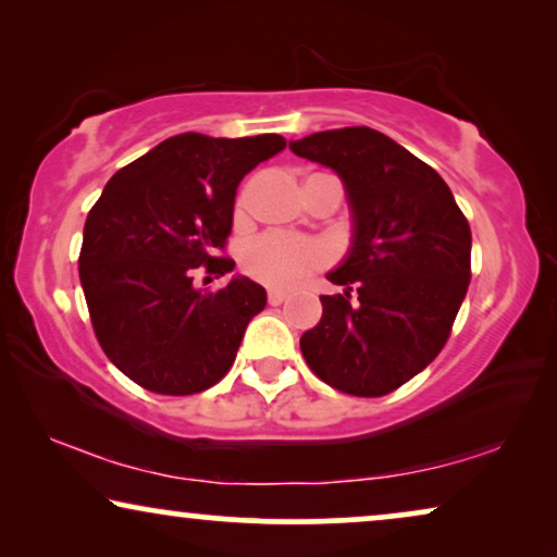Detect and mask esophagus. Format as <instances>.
Returning <instances> with one entry per match:
<instances>
[{
    "instance_id": "obj_1",
    "label": "esophagus",
    "mask_w": 557,
    "mask_h": 557,
    "mask_svg": "<svg viewBox=\"0 0 557 557\" xmlns=\"http://www.w3.org/2000/svg\"><path fill=\"white\" fill-rule=\"evenodd\" d=\"M286 301V294L284 292H276V288H271L269 292V304L271 307H278V304Z\"/></svg>"
}]
</instances>
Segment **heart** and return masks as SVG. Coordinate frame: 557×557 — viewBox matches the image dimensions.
<instances>
[{"label": "heart", "instance_id": "b5f03b06", "mask_svg": "<svg viewBox=\"0 0 557 557\" xmlns=\"http://www.w3.org/2000/svg\"><path fill=\"white\" fill-rule=\"evenodd\" d=\"M246 212V195L238 200V215ZM330 248L311 238L286 233H265L243 250L240 265L258 284L271 288H294L330 263Z\"/></svg>", "mask_w": 557, "mask_h": 557}]
</instances>
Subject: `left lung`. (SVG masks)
<instances>
[{
    "mask_svg": "<svg viewBox=\"0 0 557 557\" xmlns=\"http://www.w3.org/2000/svg\"><path fill=\"white\" fill-rule=\"evenodd\" d=\"M332 166L347 187L355 240L332 271L342 294L301 334L311 372L334 391L380 398L436 360L471 281L469 220L441 174L368 126L288 144Z\"/></svg>",
    "mask_w": 557,
    "mask_h": 557,
    "instance_id": "1",
    "label": "left lung"
}]
</instances>
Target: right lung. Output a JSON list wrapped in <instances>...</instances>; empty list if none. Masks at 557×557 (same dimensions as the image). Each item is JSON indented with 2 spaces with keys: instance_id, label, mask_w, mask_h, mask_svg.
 <instances>
[{
  "instance_id": "1",
  "label": "right lung",
  "mask_w": 557,
  "mask_h": 557,
  "mask_svg": "<svg viewBox=\"0 0 557 557\" xmlns=\"http://www.w3.org/2000/svg\"><path fill=\"white\" fill-rule=\"evenodd\" d=\"M284 147L278 134L172 136L121 166L90 208L78 258L90 324L106 357L144 391L202 393L233 368L265 288L238 276L205 292L193 278L233 271L220 253L235 189Z\"/></svg>"
}]
</instances>
